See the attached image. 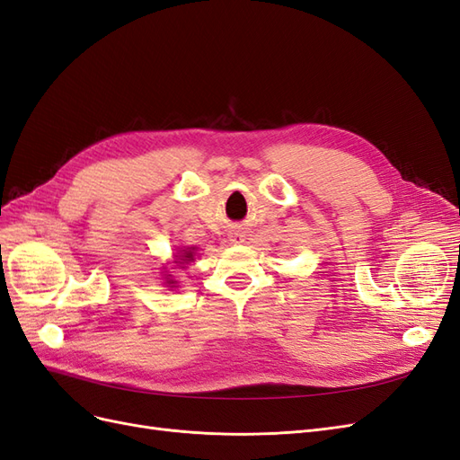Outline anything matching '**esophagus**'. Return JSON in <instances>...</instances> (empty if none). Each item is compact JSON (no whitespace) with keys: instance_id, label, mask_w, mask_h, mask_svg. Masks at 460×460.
I'll use <instances>...</instances> for the list:
<instances>
[{"instance_id":"34e87169","label":"esophagus","mask_w":460,"mask_h":460,"mask_svg":"<svg viewBox=\"0 0 460 460\" xmlns=\"http://www.w3.org/2000/svg\"><path fill=\"white\" fill-rule=\"evenodd\" d=\"M230 240H232L234 243H240V242H243V234H242V232H238V230H235V232H232Z\"/></svg>"}]
</instances>
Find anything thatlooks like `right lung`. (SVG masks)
<instances>
[{"label":"right lung","instance_id":"add662e5","mask_svg":"<svg viewBox=\"0 0 460 460\" xmlns=\"http://www.w3.org/2000/svg\"><path fill=\"white\" fill-rule=\"evenodd\" d=\"M180 261H182V262L193 261V253H191V252H186V249H184V255H182V259H180ZM182 262H180V264H182Z\"/></svg>","mask_w":460,"mask_h":460}]
</instances>
